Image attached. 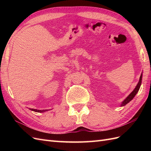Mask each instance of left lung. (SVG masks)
Segmentation results:
<instances>
[{"label":"left lung","instance_id":"obj_1","mask_svg":"<svg viewBox=\"0 0 151 151\" xmlns=\"http://www.w3.org/2000/svg\"><path fill=\"white\" fill-rule=\"evenodd\" d=\"M142 74L140 75L138 84H137L136 87L135 88V89L133 90V91H132V92L122 102V103L120 104V106H125V105H126L127 104L129 103L131 101V100H132V99H133L135 96V95L137 94V93H138V91H139V90L140 88V86H141V84H142Z\"/></svg>","mask_w":151,"mask_h":151}]
</instances>
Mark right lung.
<instances>
[{
	"instance_id": "1",
	"label": "right lung",
	"mask_w": 151,
	"mask_h": 151,
	"mask_svg": "<svg viewBox=\"0 0 151 151\" xmlns=\"http://www.w3.org/2000/svg\"><path fill=\"white\" fill-rule=\"evenodd\" d=\"M29 109L31 111L38 112V113H43V112H45V111L48 110V109H43V110H40V109H33V108H30Z\"/></svg>"
}]
</instances>
